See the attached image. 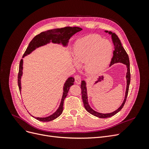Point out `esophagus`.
<instances>
[{
    "label": "esophagus",
    "instance_id": "esophagus-1",
    "mask_svg": "<svg viewBox=\"0 0 149 149\" xmlns=\"http://www.w3.org/2000/svg\"><path fill=\"white\" fill-rule=\"evenodd\" d=\"M74 79H75V83L76 84H79L81 83V76H79L78 74L76 75L74 77Z\"/></svg>",
    "mask_w": 149,
    "mask_h": 149
}]
</instances>
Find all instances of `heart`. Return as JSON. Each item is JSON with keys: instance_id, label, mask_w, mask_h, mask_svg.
Masks as SVG:
<instances>
[{"instance_id": "1", "label": "heart", "mask_w": 149, "mask_h": 149, "mask_svg": "<svg viewBox=\"0 0 149 149\" xmlns=\"http://www.w3.org/2000/svg\"><path fill=\"white\" fill-rule=\"evenodd\" d=\"M113 45L97 34H92L78 40L74 43L73 56L75 64L85 62V69L91 74L102 72L111 61Z\"/></svg>"}]
</instances>
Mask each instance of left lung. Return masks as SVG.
<instances>
[{
	"label": "left lung",
	"instance_id": "8db88e82",
	"mask_svg": "<svg viewBox=\"0 0 149 149\" xmlns=\"http://www.w3.org/2000/svg\"><path fill=\"white\" fill-rule=\"evenodd\" d=\"M106 33H107L109 35H111V39L112 43L114 44V51L113 52V56L111 59V61L109 66H111L112 65L118 63H120L126 66L127 68V73H126V83H127V85H126V89H125V97L124 100L120 106L118 108V109L116 111L110 112V113H101V112H98L96 111L93 110L91 106L89 104L88 102V91H87V86H86V82L84 80L81 81V94H82V99L84 104V108L86 109L89 113L99 118H110V117L113 116L114 115L116 114L118 112H119L122 108L123 107L124 104L125 102L126 99L127 97L128 91H129V84L130 81V63H129V58L128 56L127 53H126L124 48H123V45H122L120 40L118 38L114 33H112V31L105 30Z\"/></svg>",
	"mask_w": 149,
	"mask_h": 149
}]
</instances>
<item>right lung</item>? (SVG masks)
<instances>
[{"mask_svg":"<svg viewBox=\"0 0 149 149\" xmlns=\"http://www.w3.org/2000/svg\"><path fill=\"white\" fill-rule=\"evenodd\" d=\"M82 30L83 29L81 28L77 27V26H74V27L66 26V27L65 28L55 29L50 30L43 31V32L40 33V34L36 35L30 42L22 58L30 55V53H32L37 48L47 45V44L50 43L61 45L62 47L66 48L69 43V40L72 36H73L75 33ZM23 65L24 60L22 59L20 62L19 71V74H18V86H19L20 93H21L22 89L21 78L22 75H23ZM74 78L73 77H71V76L68 78V79L66 80L63 85V95L60 106L56 111L55 112H53L52 114L45 117V118H37V117H34L33 116H31V114L30 115L36 119L42 122H49L58 118L62 114L63 111V103L65 99L68 95V93L69 91L70 87L72 85L74 84Z\"/></svg>","mask_w":149,"mask_h":149,"instance_id":"obj_1","label":"right lung"}]
</instances>
